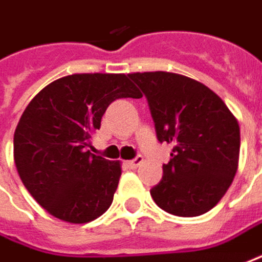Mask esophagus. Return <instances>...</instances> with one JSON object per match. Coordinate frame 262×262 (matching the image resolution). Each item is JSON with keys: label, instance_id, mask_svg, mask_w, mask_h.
<instances>
[{"label": "esophagus", "instance_id": "obj_1", "mask_svg": "<svg viewBox=\"0 0 262 262\" xmlns=\"http://www.w3.org/2000/svg\"><path fill=\"white\" fill-rule=\"evenodd\" d=\"M142 163H143V157L142 155H138L136 158H133V160H130V161H127L126 165H127V167H130V168H136V167H139Z\"/></svg>", "mask_w": 262, "mask_h": 262}]
</instances>
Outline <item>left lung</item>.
<instances>
[{
  "label": "left lung",
  "mask_w": 262,
  "mask_h": 262,
  "mask_svg": "<svg viewBox=\"0 0 262 262\" xmlns=\"http://www.w3.org/2000/svg\"><path fill=\"white\" fill-rule=\"evenodd\" d=\"M129 77L148 99L158 141L173 145L151 196L173 215L205 214L224 196L237 171V120L208 86L183 74L145 72Z\"/></svg>",
  "instance_id": "obj_1"
}]
</instances>
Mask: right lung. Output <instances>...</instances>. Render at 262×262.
<instances>
[{
	"label": "right lung",
	"mask_w": 262,
	"mask_h": 262,
	"mask_svg": "<svg viewBox=\"0 0 262 262\" xmlns=\"http://www.w3.org/2000/svg\"><path fill=\"white\" fill-rule=\"evenodd\" d=\"M141 97L129 74L77 73L54 80L29 102L14 132V163L42 208L74 224L108 210L121 164L88 148L113 101Z\"/></svg>",
	"instance_id": "obj_1"
}]
</instances>
